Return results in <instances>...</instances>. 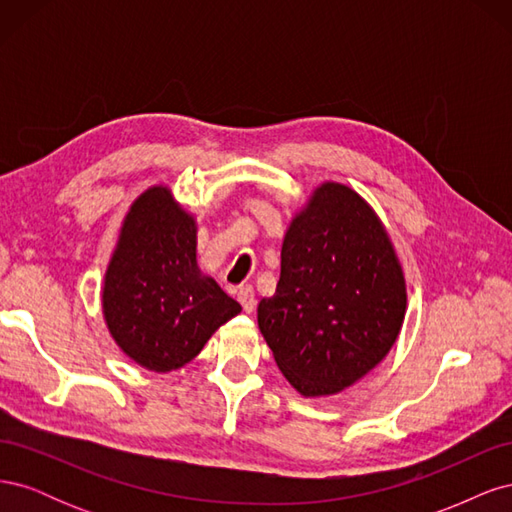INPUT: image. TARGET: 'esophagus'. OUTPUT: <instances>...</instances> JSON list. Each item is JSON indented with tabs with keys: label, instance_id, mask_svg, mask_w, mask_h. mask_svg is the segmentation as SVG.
Wrapping results in <instances>:
<instances>
[{
	"label": "esophagus",
	"instance_id": "obj_1",
	"mask_svg": "<svg viewBox=\"0 0 512 512\" xmlns=\"http://www.w3.org/2000/svg\"><path fill=\"white\" fill-rule=\"evenodd\" d=\"M237 299H239V303L243 305V309H245L247 314H250L252 309L256 307V294H254L252 286H241L239 292H237Z\"/></svg>",
	"mask_w": 512,
	"mask_h": 512
}]
</instances>
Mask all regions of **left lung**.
Segmentation results:
<instances>
[{
    "label": "left lung",
    "instance_id": "obj_1",
    "mask_svg": "<svg viewBox=\"0 0 512 512\" xmlns=\"http://www.w3.org/2000/svg\"><path fill=\"white\" fill-rule=\"evenodd\" d=\"M408 309L406 277L378 213L322 181L292 215L280 282L258 303V329L303 397L342 393L384 361Z\"/></svg>",
    "mask_w": 512,
    "mask_h": 512
}]
</instances>
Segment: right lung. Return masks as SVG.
I'll return each mask as SVG.
<instances>
[{
    "label": "right lung",
    "instance_id": "1",
    "mask_svg": "<svg viewBox=\"0 0 512 512\" xmlns=\"http://www.w3.org/2000/svg\"><path fill=\"white\" fill-rule=\"evenodd\" d=\"M198 224L156 183L134 198L104 271L102 316L130 361L168 374L196 359L241 305L196 260Z\"/></svg>",
    "mask_w": 512,
    "mask_h": 512
}]
</instances>
